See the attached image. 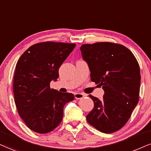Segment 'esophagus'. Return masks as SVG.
Masks as SVG:
<instances>
[{"label": "esophagus", "instance_id": "obj_1", "mask_svg": "<svg viewBox=\"0 0 151 151\" xmlns=\"http://www.w3.org/2000/svg\"><path fill=\"white\" fill-rule=\"evenodd\" d=\"M74 96H75L76 99H82V98L84 97L85 95L84 94H83V93L78 92V93H76V94H74Z\"/></svg>", "mask_w": 151, "mask_h": 151}]
</instances>
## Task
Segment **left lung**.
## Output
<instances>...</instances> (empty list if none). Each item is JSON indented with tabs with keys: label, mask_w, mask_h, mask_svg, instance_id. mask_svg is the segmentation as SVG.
Wrapping results in <instances>:
<instances>
[{
	"label": "left lung",
	"mask_w": 151,
	"mask_h": 151,
	"mask_svg": "<svg viewBox=\"0 0 151 151\" xmlns=\"http://www.w3.org/2000/svg\"><path fill=\"white\" fill-rule=\"evenodd\" d=\"M82 56L91 81L102 87L103 100L90 94L94 106L87 115L89 124L104 133H113L127 123L139 101L140 68L130 50L109 42L84 44Z\"/></svg>",
	"instance_id": "left-lung-1"
}]
</instances>
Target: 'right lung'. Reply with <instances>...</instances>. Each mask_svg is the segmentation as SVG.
I'll use <instances>...</instances> for the list:
<instances>
[{"label": "right lung", "mask_w": 151, "mask_h": 151, "mask_svg": "<svg viewBox=\"0 0 151 151\" xmlns=\"http://www.w3.org/2000/svg\"><path fill=\"white\" fill-rule=\"evenodd\" d=\"M76 47L74 43L43 42L26 50L17 63L13 92L17 109L29 129L50 132L60 124L64 106L74 99L71 93L50 88L59 68Z\"/></svg>", "instance_id": "1"}]
</instances>
